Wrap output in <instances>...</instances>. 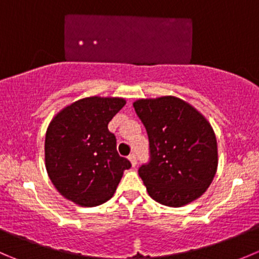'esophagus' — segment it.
<instances>
[{"instance_id":"1","label":"esophagus","mask_w":259,"mask_h":259,"mask_svg":"<svg viewBox=\"0 0 259 259\" xmlns=\"http://www.w3.org/2000/svg\"><path fill=\"white\" fill-rule=\"evenodd\" d=\"M129 160H130V163H132V165H133V166L137 165L138 160H137V155H135L134 153L130 154V155H129Z\"/></svg>"}]
</instances>
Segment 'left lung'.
<instances>
[{
  "instance_id": "obj_1",
  "label": "left lung",
  "mask_w": 259,
  "mask_h": 259,
  "mask_svg": "<svg viewBox=\"0 0 259 259\" xmlns=\"http://www.w3.org/2000/svg\"><path fill=\"white\" fill-rule=\"evenodd\" d=\"M133 105L149 138L150 159L139 168L149 195L174 208L198 199L218 166L215 134L208 120L176 96L140 99Z\"/></svg>"
}]
</instances>
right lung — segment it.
I'll return each mask as SVG.
<instances>
[{
    "label": "right lung",
    "instance_id": "right-lung-1",
    "mask_svg": "<svg viewBox=\"0 0 259 259\" xmlns=\"http://www.w3.org/2000/svg\"><path fill=\"white\" fill-rule=\"evenodd\" d=\"M121 98L81 99L62 109L50 122L45 138L46 170L57 192L81 207L110 199L125 169L116 138L108 124L121 110Z\"/></svg>",
    "mask_w": 259,
    "mask_h": 259
}]
</instances>
